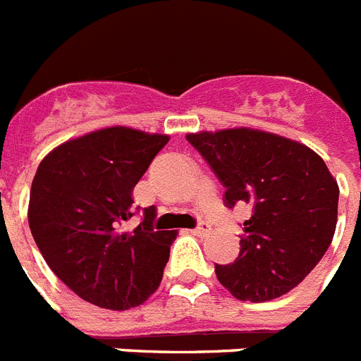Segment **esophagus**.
<instances>
[{"label": "esophagus", "mask_w": 361, "mask_h": 361, "mask_svg": "<svg viewBox=\"0 0 361 361\" xmlns=\"http://www.w3.org/2000/svg\"><path fill=\"white\" fill-rule=\"evenodd\" d=\"M193 232H195L197 236H204V234H208V232H210V223L199 221L197 227L193 228Z\"/></svg>", "instance_id": "obj_1"}]
</instances>
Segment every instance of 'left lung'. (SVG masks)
Returning a JSON list of instances; mask_svg holds the SVG:
<instances>
[{
	"label": "left lung",
	"mask_w": 361,
	"mask_h": 361,
	"mask_svg": "<svg viewBox=\"0 0 361 361\" xmlns=\"http://www.w3.org/2000/svg\"><path fill=\"white\" fill-rule=\"evenodd\" d=\"M225 186V207L249 204L240 255L217 266V281L236 299L264 302L291 291L329 251L339 188L306 145L252 129L188 134Z\"/></svg>",
	"instance_id": "left-lung-1"
}]
</instances>
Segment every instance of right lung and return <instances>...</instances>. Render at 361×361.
Returning <instances> with one entry per match:
<instances>
[{"mask_svg":"<svg viewBox=\"0 0 361 361\" xmlns=\"http://www.w3.org/2000/svg\"><path fill=\"white\" fill-rule=\"evenodd\" d=\"M169 142L164 134L110 127L70 140L32 178L29 227L44 260L80 299L106 310L142 305L159 288L177 231H157V208L140 212L133 190Z\"/></svg>","mask_w":361,"mask_h":361,"instance_id":"1","label":"right lung"}]
</instances>
